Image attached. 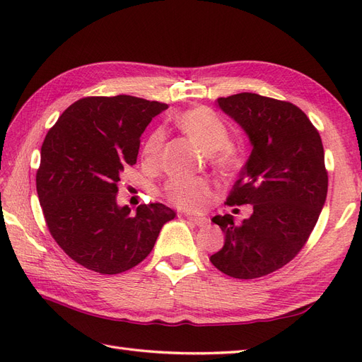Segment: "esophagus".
<instances>
[{"label": "esophagus", "instance_id": "34e87169", "mask_svg": "<svg viewBox=\"0 0 362 362\" xmlns=\"http://www.w3.org/2000/svg\"><path fill=\"white\" fill-rule=\"evenodd\" d=\"M185 217H187L189 221L193 222L196 226H206L208 223H210V221H208L206 217H198V216H192V214H185Z\"/></svg>", "mask_w": 362, "mask_h": 362}]
</instances>
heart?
Here are the masks:
<instances>
[{
	"mask_svg": "<svg viewBox=\"0 0 362 362\" xmlns=\"http://www.w3.org/2000/svg\"><path fill=\"white\" fill-rule=\"evenodd\" d=\"M177 125L185 134L211 152L213 161L221 169L229 170L237 166L238 156L229 144V129L223 120L206 107H194L182 112L177 119ZM164 134L158 129L152 134L144 149L148 160H154L163 145ZM213 184L205 178L172 177L163 187V194L172 205L181 210L198 211L211 199Z\"/></svg>",
	"mask_w": 362,
	"mask_h": 362,
	"instance_id": "obj_1",
	"label": "heart"
}]
</instances>
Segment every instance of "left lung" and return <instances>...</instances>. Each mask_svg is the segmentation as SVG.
Listing matches in <instances>:
<instances>
[{
    "label": "left lung",
    "mask_w": 362,
    "mask_h": 362,
    "mask_svg": "<svg viewBox=\"0 0 362 362\" xmlns=\"http://www.w3.org/2000/svg\"><path fill=\"white\" fill-rule=\"evenodd\" d=\"M222 112L243 128L252 145L229 205H252L250 217L231 214L211 222L225 234L210 261L225 275L255 279L284 267L319 221L327 193L325 151L319 131L299 107L257 93L218 98Z\"/></svg>",
    "instance_id": "8db88e82"
}]
</instances>
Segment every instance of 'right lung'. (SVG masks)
I'll list each match as a JSON object with an SVG mask.
<instances>
[{"mask_svg": "<svg viewBox=\"0 0 362 362\" xmlns=\"http://www.w3.org/2000/svg\"><path fill=\"white\" fill-rule=\"evenodd\" d=\"M168 104L129 95L87 96L43 140L36 189L52 238L83 267L116 275L154 247L175 211L160 202L119 206L120 173L137 161L140 136Z\"/></svg>", "mask_w": 362, "mask_h": 362, "instance_id": "add662e5", "label": "right lung"}]
</instances>
